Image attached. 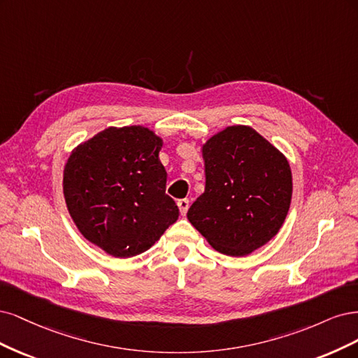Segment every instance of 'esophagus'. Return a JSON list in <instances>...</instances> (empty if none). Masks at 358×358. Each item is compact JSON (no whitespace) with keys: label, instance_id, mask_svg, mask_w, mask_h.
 <instances>
[{"label":"esophagus","instance_id":"34e87169","mask_svg":"<svg viewBox=\"0 0 358 358\" xmlns=\"http://www.w3.org/2000/svg\"><path fill=\"white\" fill-rule=\"evenodd\" d=\"M177 205H178L180 214H181V215H186V213H187V210H189V199H180V201L177 202Z\"/></svg>","mask_w":358,"mask_h":358}]
</instances>
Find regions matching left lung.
<instances>
[{
  "mask_svg": "<svg viewBox=\"0 0 358 358\" xmlns=\"http://www.w3.org/2000/svg\"><path fill=\"white\" fill-rule=\"evenodd\" d=\"M205 190L187 211L192 226L226 256H247L280 232L290 210L292 168L284 153L247 124L202 144Z\"/></svg>",
  "mask_w": 358,
  "mask_h": 358,
  "instance_id": "left-lung-1",
  "label": "left lung"
}]
</instances>
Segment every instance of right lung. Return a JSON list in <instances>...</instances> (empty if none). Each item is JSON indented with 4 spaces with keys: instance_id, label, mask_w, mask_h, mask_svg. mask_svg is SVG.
<instances>
[{
    "instance_id": "add662e5",
    "label": "right lung",
    "mask_w": 358,
    "mask_h": 358,
    "mask_svg": "<svg viewBox=\"0 0 358 358\" xmlns=\"http://www.w3.org/2000/svg\"><path fill=\"white\" fill-rule=\"evenodd\" d=\"M162 145L145 126H110L74 147L64 166V198L74 224L113 257L141 255L177 222L178 206L165 193Z\"/></svg>"
}]
</instances>
